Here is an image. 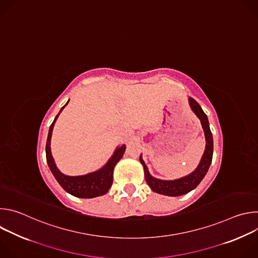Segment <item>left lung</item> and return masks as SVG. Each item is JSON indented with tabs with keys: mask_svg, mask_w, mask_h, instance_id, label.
Masks as SVG:
<instances>
[{
	"mask_svg": "<svg viewBox=\"0 0 258 258\" xmlns=\"http://www.w3.org/2000/svg\"><path fill=\"white\" fill-rule=\"evenodd\" d=\"M189 102H190V106L194 111V113L200 119L202 127L204 130V135H205V139H206L205 152L202 156V159H201L198 167L196 168V170L194 172H192L191 174H189L185 177H181V178H178L175 180H161V179L151 176V174L149 173L148 167L146 166L145 162L143 161L142 157L140 156V161L143 164L144 170H145L146 181L150 186L152 191H154L156 193L167 195V196H180V195L189 193L190 191H192L199 185L200 181L205 176V174L211 164L212 154H213V140H212V134L209 128V122H208L207 116L203 112V110L200 107V105L193 98L190 97Z\"/></svg>",
	"mask_w": 258,
	"mask_h": 258,
	"instance_id": "left-lung-1",
	"label": "left lung"
}]
</instances>
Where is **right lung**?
<instances>
[{
    "instance_id": "add662e5",
    "label": "right lung",
    "mask_w": 258,
    "mask_h": 258,
    "mask_svg": "<svg viewBox=\"0 0 258 258\" xmlns=\"http://www.w3.org/2000/svg\"><path fill=\"white\" fill-rule=\"evenodd\" d=\"M67 105V103H66ZM64 105L60 112L63 110V108L66 106ZM60 112L55 117L54 121L50 125L49 135L47 139L46 144V157L48 165L54 174L57 181L60 183V186L69 194L79 197V198H94L101 195H104L108 192L112 185L113 181V169L115 164L119 161V159L123 156V153L125 151V145H122L121 147H118L116 151L114 152L113 156L109 159V161L106 163V165L101 168L98 171L82 175V176H68L59 171V169L56 167V164L54 162V159L51 154V148H50V142H51V136L54 127V123L56 119L58 118Z\"/></svg>"
}]
</instances>
